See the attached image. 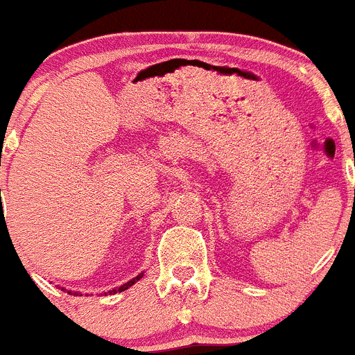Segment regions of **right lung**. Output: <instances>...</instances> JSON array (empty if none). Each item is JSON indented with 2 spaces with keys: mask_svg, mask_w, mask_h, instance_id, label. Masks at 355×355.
Wrapping results in <instances>:
<instances>
[{
  "mask_svg": "<svg viewBox=\"0 0 355 355\" xmlns=\"http://www.w3.org/2000/svg\"><path fill=\"white\" fill-rule=\"evenodd\" d=\"M142 275L144 274H140V275H137V277H135V279H131V281H128V283L126 284H122V286L121 288H117V290H112V291H108V293L110 295H112V293H119V291H124V290H128V288H130V286H133V284L135 283H137V281H139V279L140 277H142ZM62 290H64V288H62ZM67 293H74V295H78L76 293V291H71V290H67Z\"/></svg>",
  "mask_w": 355,
  "mask_h": 355,
  "instance_id": "right-lung-1",
  "label": "right lung"
}]
</instances>
